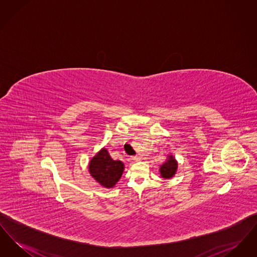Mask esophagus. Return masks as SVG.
I'll return each instance as SVG.
<instances>
[{"mask_svg": "<svg viewBox=\"0 0 257 257\" xmlns=\"http://www.w3.org/2000/svg\"><path fill=\"white\" fill-rule=\"evenodd\" d=\"M132 160H134L135 162H139V161H141V160H142V157H141V156H139V155H136V156H133V157H132Z\"/></svg>", "mask_w": 257, "mask_h": 257, "instance_id": "obj_1", "label": "esophagus"}]
</instances>
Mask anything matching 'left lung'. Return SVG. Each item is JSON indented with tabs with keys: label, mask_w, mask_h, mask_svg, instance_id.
Instances as JSON below:
<instances>
[{
	"label": "left lung",
	"mask_w": 257,
	"mask_h": 257,
	"mask_svg": "<svg viewBox=\"0 0 257 257\" xmlns=\"http://www.w3.org/2000/svg\"><path fill=\"white\" fill-rule=\"evenodd\" d=\"M177 167H178V164H177L176 160L174 159V157L172 155H170L167 159V162H165L160 167L161 176L166 179L173 177V175L176 173V171H177Z\"/></svg>",
	"instance_id": "1"
}]
</instances>
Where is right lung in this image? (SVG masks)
<instances>
[{"instance_id":"1","label":"right lung","mask_w":257,"mask_h":257,"mask_svg":"<svg viewBox=\"0 0 257 257\" xmlns=\"http://www.w3.org/2000/svg\"><path fill=\"white\" fill-rule=\"evenodd\" d=\"M88 170L98 183L106 188H112L122 175L124 164L119 160L111 159L108 150L103 147L90 160Z\"/></svg>"}]
</instances>
